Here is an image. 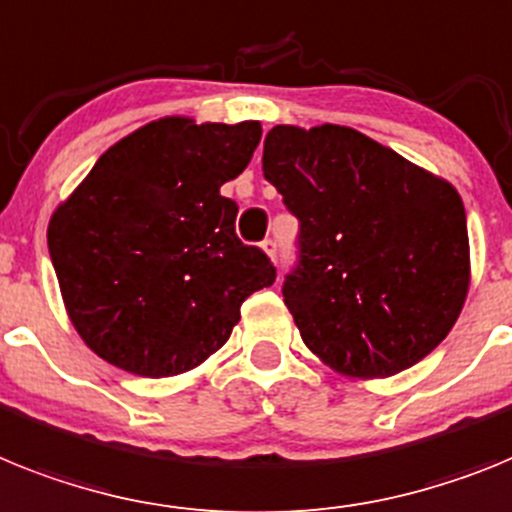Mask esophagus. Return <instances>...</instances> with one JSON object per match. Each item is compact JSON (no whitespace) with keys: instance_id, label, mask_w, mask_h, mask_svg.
<instances>
[{"instance_id":"esophagus-1","label":"esophagus","mask_w":512,"mask_h":512,"mask_svg":"<svg viewBox=\"0 0 512 512\" xmlns=\"http://www.w3.org/2000/svg\"><path fill=\"white\" fill-rule=\"evenodd\" d=\"M262 250H265V255L275 260V255H278V242H275V239H265V242H262Z\"/></svg>"}]
</instances>
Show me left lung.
Segmentation results:
<instances>
[{"label": "left lung", "instance_id": "obj_1", "mask_svg": "<svg viewBox=\"0 0 512 512\" xmlns=\"http://www.w3.org/2000/svg\"><path fill=\"white\" fill-rule=\"evenodd\" d=\"M262 172L299 219L283 301L306 348L361 379L433 353L469 291L459 193L345 126H275Z\"/></svg>", "mask_w": 512, "mask_h": 512}]
</instances>
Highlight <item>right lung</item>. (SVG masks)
<instances>
[{
  "mask_svg": "<svg viewBox=\"0 0 512 512\" xmlns=\"http://www.w3.org/2000/svg\"><path fill=\"white\" fill-rule=\"evenodd\" d=\"M262 128L162 118L110 146L48 224V252L82 340L123 371L162 379L224 345L270 257L234 231L221 185Z\"/></svg>",
  "mask_w": 512,
  "mask_h": 512,
  "instance_id": "right-lung-1",
  "label": "right lung"
}]
</instances>
